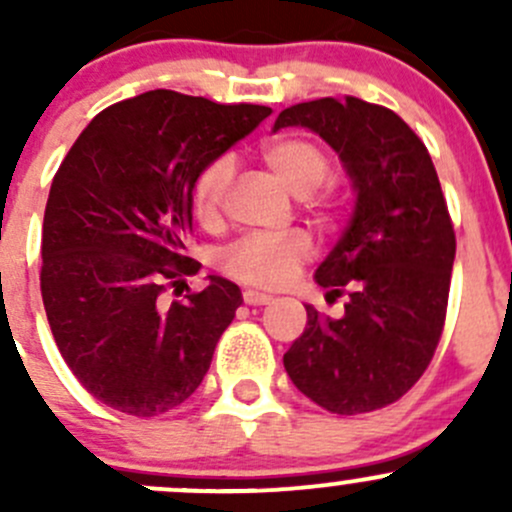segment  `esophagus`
<instances>
[{
    "label": "esophagus",
    "instance_id": "1",
    "mask_svg": "<svg viewBox=\"0 0 512 512\" xmlns=\"http://www.w3.org/2000/svg\"><path fill=\"white\" fill-rule=\"evenodd\" d=\"M270 294L265 292H257V289H245L242 292V302L250 304V307H260V304H270Z\"/></svg>",
    "mask_w": 512,
    "mask_h": 512
}]
</instances>
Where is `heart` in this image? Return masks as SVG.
<instances>
[{
  "label": "heart",
  "mask_w": 512,
  "mask_h": 512,
  "mask_svg": "<svg viewBox=\"0 0 512 512\" xmlns=\"http://www.w3.org/2000/svg\"><path fill=\"white\" fill-rule=\"evenodd\" d=\"M260 158L297 198H307L332 178L334 163L329 151L317 138L302 136V133H285V136L262 143ZM230 183V158H215L205 168H200L190 188V210L200 225L213 227L218 223ZM312 208L322 218H332L339 208V198H334L332 193H322L312 200ZM309 257H312V242L302 232H292L285 237L247 235L223 250L220 267L232 280L275 289L289 282L294 270L304 265Z\"/></svg>",
  "instance_id": "obj_1"
}]
</instances>
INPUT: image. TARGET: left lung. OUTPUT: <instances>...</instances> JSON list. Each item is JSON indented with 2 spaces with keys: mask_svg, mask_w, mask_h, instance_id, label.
Returning <instances> with one entry per match:
<instances>
[{
  "mask_svg": "<svg viewBox=\"0 0 512 512\" xmlns=\"http://www.w3.org/2000/svg\"><path fill=\"white\" fill-rule=\"evenodd\" d=\"M304 126L342 158L356 208L317 282L344 297L342 319L307 304L285 354L292 384L339 416L399 401L423 376L446 324L456 232L421 138L391 108L347 96L289 106L275 131Z\"/></svg>",
  "mask_w": 512,
  "mask_h": 512,
  "instance_id": "8db88e82",
  "label": "left lung"
}]
</instances>
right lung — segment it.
Segmentation results:
<instances>
[{"mask_svg": "<svg viewBox=\"0 0 512 512\" xmlns=\"http://www.w3.org/2000/svg\"><path fill=\"white\" fill-rule=\"evenodd\" d=\"M270 113L148 91L103 108L61 160L44 210L41 299L66 366L101 404L158 416L208 374L240 287L210 277L185 302L160 297L200 267L185 255L195 175Z\"/></svg>", "mask_w": 512, "mask_h": 512, "instance_id": "1", "label": "right lung"}]
</instances>
